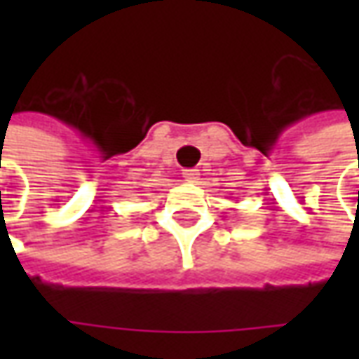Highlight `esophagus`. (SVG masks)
<instances>
[{
  "mask_svg": "<svg viewBox=\"0 0 359 359\" xmlns=\"http://www.w3.org/2000/svg\"><path fill=\"white\" fill-rule=\"evenodd\" d=\"M198 175H200L198 169H184V171H182V177H184L187 180H190V182H192L194 179H198Z\"/></svg>",
  "mask_w": 359,
  "mask_h": 359,
  "instance_id": "obj_1",
  "label": "esophagus"
}]
</instances>
